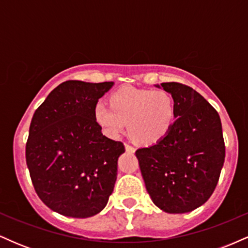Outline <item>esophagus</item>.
Masks as SVG:
<instances>
[{
    "label": "esophagus",
    "mask_w": 248,
    "mask_h": 248,
    "mask_svg": "<svg viewBox=\"0 0 248 248\" xmlns=\"http://www.w3.org/2000/svg\"><path fill=\"white\" fill-rule=\"evenodd\" d=\"M124 148H126V152H128V153H134L135 152V148L134 147H132V146H129V144H124Z\"/></svg>",
    "instance_id": "obj_1"
}]
</instances>
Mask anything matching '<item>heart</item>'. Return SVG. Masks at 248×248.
<instances>
[{
  "mask_svg": "<svg viewBox=\"0 0 248 248\" xmlns=\"http://www.w3.org/2000/svg\"><path fill=\"white\" fill-rule=\"evenodd\" d=\"M110 106L98 101L93 116L102 133L116 139L126 129L130 138L142 146H152L170 133L177 116L173 96L166 90H141L124 87L109 99Z\"/></svg>",
  "mask_w": 248,
  "mask_h": 248,
  "instance_id": "obj_1",
  "label": "heart"
}]
</instances>
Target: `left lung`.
<instances>
[{
    "mask_svg": "<svg viewBox=\"0 0 248 248\" xmlns=\"http://www.w3.org/2000/svg\"><path fill=\"white\" fill-rule=\"evenodd\" d=\"M155 86L173 96L177 116L163 140L135 155L153 203L167 213L191 212L211 197L224 166L220 118L191 87L178 82Z\"/></svg>",
    "mask_w": 248,
    "mask_h": 248,
    "instance_id": "1",
    "label": "left lung"
}]
</instances>
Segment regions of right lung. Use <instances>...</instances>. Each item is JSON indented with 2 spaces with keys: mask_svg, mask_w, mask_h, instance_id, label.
Masks as SVG:
<instances>
[{
  "mask_svg": "<svg viewBox=\"0 0 248 248\" xmlns=\"http://www.w3.org/2000/svg\"><path fill=\"white\" fill-rule=\"evenodd\" d=\"M114 82L67 80L36 109L25 158L37 195L52 211L88 218L106 206L124 143L101 133L93 116Z\"/></svg>",
  "mask_w": 248,
  "mask_h": 248,
  "instance_id": "add662e5",
  "label": "right lung"
}]
</instances>
